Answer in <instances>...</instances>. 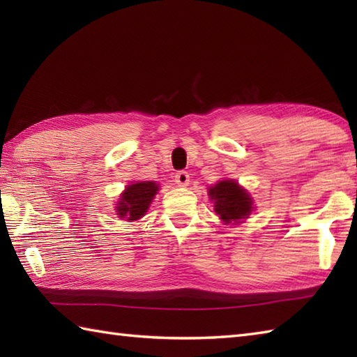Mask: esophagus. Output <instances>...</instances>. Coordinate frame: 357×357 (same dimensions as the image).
Wrapping results in <instances>:
<instances>
[{"label":"esophagus","mask_w":357,"mask_h":357,"mask_svg":"<svg viewBox=\"0 0 357 357\" xmlns=\"http://www.w3.org/2000/svg\"><path fill=\"white\" fill-rule=\"evenodd\" d=\"M174 183H176L179 187H187L188 184H190V174L184 170L178 172L176 174H174Z\"/></svg>","instance_id":"34e87169"}]
</instances>
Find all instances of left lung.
Wrapping results in <instances>:
<instances>
[{"instance_id": "8db88e82", "label": "left lung", "mask_w": 357, "mask_h": 357, "mask_svg": "<svg viewBox=\"0 0 357 357\" xmlns=\"http://www.w3.org/2000/svg\"><path fill=\"white\" fill-rule=\"evenodd\" d=\"M208 198L215 202V211L227 225L244 222L255 210L253 198L234 179H221L208 187Z\"/></svg>"}]
</instances>
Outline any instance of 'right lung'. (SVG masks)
Segmentation results:
<instances>
[{"label": "right lung", "mask_w": 357, "mask_h": 357, "mask_svg": "<svg viewBox=\"0 0 357 357\" xmlns=\"http://www.w3.org/2000/svg\"><path fill=\"white\" fill-rule=\"evenodd\" d=\"M159 192V184L155 181H136L133 184L126 185L124 192L119 195L118 204H115L116 215L128 222L138 221L150 208L156 193Z\"/></svg>", "instance_id": "1"}]
</instances>
